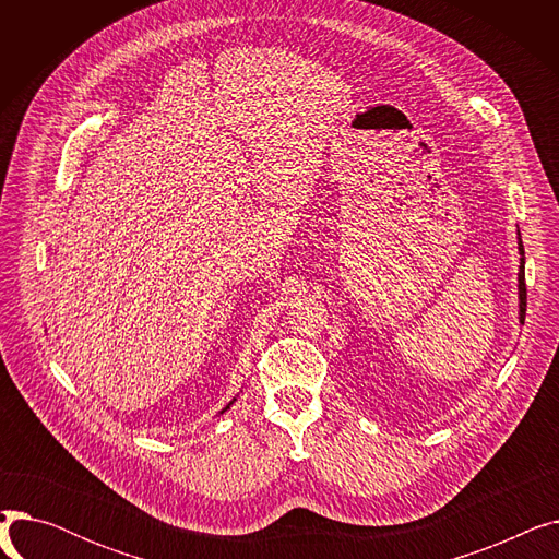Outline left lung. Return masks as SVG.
I'll list each match as a JSON object with an SVG mask.
<instances>
[{"mask_svg":"<svg viewBox=\"0 0 559 559\" xmlns=\"http://www.w3.org/2000/svg\"><path fill=\"white\" fill-rule=\"evenodd\" d=\"M516 240H519V253H521V262H519V321L523 324V321H525V255H523L521 233H516Z\"/></svg>","mask_w":559,"mask_h":559,"instance_id":"obj_1","label":"left lung"}]
</instances>
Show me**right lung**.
Instances as JSON below:
<instances>
[{
	"instance_id": "right-lung-1",
	"label": "right lung",
	"mask_w": 559,
	"mask_h": 559,
	"mask_svg": "<svg viewBox=\"0 0 559 559\" xmlns=\"http://www.w3.org/2000/svg\"><path fill=\"white\" fill-rule=\"evenodd\" d=\"M233 403H235V399H233V401H230V403H228V405H226V407H224V409H222V413H226V409H228V407H230V405H233Z\"/></svg>"
}]
</instances>
